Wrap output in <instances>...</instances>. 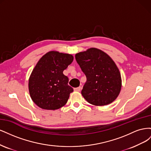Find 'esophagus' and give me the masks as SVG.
I'll return each mask as SVG.
<instances>
[{
	"mask_svg": "<svg viewBox=\"0 0 151 151\" xmlns=\"http://www.w3.org/2000/svg\"><path fill=\"white\" fill-rule=\"evenodd\" d=\"M81 90V87L79 86L78 88H74V91H77V92H79V91Z\"/></svg>",
	"mask_w": 151,
	"mask_h": 151,
	"instance_id": "obj_1",
	"label": "esophagus"
}]
</instances>
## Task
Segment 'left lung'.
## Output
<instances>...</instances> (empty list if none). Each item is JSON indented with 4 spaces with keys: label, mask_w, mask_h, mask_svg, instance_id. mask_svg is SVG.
I'll return each mask as SVG.
<instances>
[{
    "label": "left lung",
    "mask_w": 151,
    "mask_h": 151,
    "mask_svg": "<svg viewBox=\"0 0 151 151\" xmlns=\"http://www.w3.org/2000/svg\"><path fill=\"white\" fill-rule=\"evenodd\" d=\"M76 59L86 76L82 95L90 104L104 106L119 94L122 79L119 70L108 55L91 48L76 55Z\"/></svg>",
    "instance_id": "left-lung-1"
}]
</instances>
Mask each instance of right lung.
Instances as JSON below:
<instances>
[{
  "label": "right lung",
  "mask_w": 151,
  "mask_h": 151,
  "mask_svg": "<svg viewBox=\"0 0 151 151\" xmlns=\"http://www.w3.org/2000/svg\"><path fill=\"white\" fill-rule=\"evenodd\" d=\"M70 54L49 52L43 55L32 72L29 80L30 96L44 109L55 110L67 103L73 88L63 71L72 62Z\"/></svg>",
  "instance_id": "right-lung-1"
}]
</instances>
